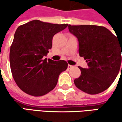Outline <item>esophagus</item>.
Returning <instances> with one entry per match:
<instances>
[{
	"label": "esophagus",
	"instance_id": "34e87169",
	"mask_svg": "<svg viewBox=\"0 0 122 122\" xmlns=\"http://www.w3.org/2000/svg\"><path fill=\"white\" fill-rule=\"evenodd\" d=\"M73 66H71V65H69V64L68 65V68H73Z\"/></svg>",
	"mask_w": 122,
	"mask_h": 122
}]
</instances>
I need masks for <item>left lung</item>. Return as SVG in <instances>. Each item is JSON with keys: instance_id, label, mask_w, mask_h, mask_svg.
I'll list each match as a JSON object with an SVG mask.
<instances>
[{"instance_id": "obj_1", "label": "left lung", "mask_w": 122, "mask_h": 122, "mask_svg": "<svg viewBox=\"0 0 122 122\" xmlns=\"http://www.w3.org/2000/svg\"><path fill=\"white\" fill-rule=\"evenodd\" d=\"M68 30L78 39L79 55L84 57L88 66L79 68L81 73L74 80L75 85L90 95L105 91L119 72L122 43L105 27L69 25Z\"/></svg>"}]
</instances>
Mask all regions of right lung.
Here are the masks:
<instances>
[{
	"label": "right lung",
	"mask_w": 122,
	"mask_h": 122,
	"mask_svg": "<svg viewBox=\"0 0 122 122\" xmlns=\"http://www.w3.org/2000/svg\"><path fill=\"white\" fill-rule=\"evenodd\" d=\"M67 26L36 20L17 27L10 47V64L15 83L25 92L42 96L56 87L68 63L44 57L51 49L53 37Z\"/></svg>",
	"instance_id": "obj_1"
}]
</instances>
